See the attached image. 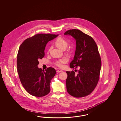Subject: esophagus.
I'll return each instance as SVG.
<instances>
[{
	"label": "esophagus",
	"instance_id": "esophagus-1",
	"mask_svg": "<svg viewBox=\"0 0 121 121\" xmlns=\"http://www.w3.org/2000/svg\"><path fill=\"white\" fill-rule=\"evenodd\" d=\"M62 71V70H60V69H58L57 70V73H60V72H61Z\"/></svg>",
	"mask_w": 121,
	"mask_h": 121
}]
</instances>
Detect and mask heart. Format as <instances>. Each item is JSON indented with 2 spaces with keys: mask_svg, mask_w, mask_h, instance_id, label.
Returning a JSON list of instances; mask_svg holds the SVG:
<instances>
[{
  "mask_svg": "<svg viewBox=\"0 0 121 121\" xmlns=\"http://www.w3.org/2000/svg\"><path fill=\"white\" fill-rule=\"evenodd\" d=\"M55 43V45L57 48L62 50L66 49L68 45L67 41L65 39L61 37L57 38L56 40ZM50 50V48L48 50V52H49ZM67 61L68 60L66 58H63L56 60L54 64L57 67L62 68L64 67V64H65L66 63H67Z\"/></svg>",
  "mask_w": 121,
  "mask_h": 121,
  "instance_id": "b5f03b06",
  "label": "heart"
}]
</instances>
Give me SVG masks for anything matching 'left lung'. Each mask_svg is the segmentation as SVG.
I'll list each match as a JSON object with an SVG mask.
<instances>
[{
  "mask_svg": "<svg viewBox=\"0 0 121 121\" xmlns=\"http://www.w3.org/2000/svg\"><path fill=\"white\" fill-rule=\"evenodd\" d=\"M75 39L76 49L70 67H80L78 73L67 71V91L76 98L90 95L95 89L99 79L101 59L98 47L92 37L78 29H70L64 34Z\"/></svg>",
  "mask_w": 121,
  "mask_h": 121,
  "instance_id": "left-lung-1",
  "label": "left lung"
}]
</instances>
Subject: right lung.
Masks as SVG:
<instances>
[{
  "label": "right lung",
  "instance_id": "right-lung-1",
  "mask_svg": "<svg viewBox=\"0 0 121 121\" xmlns=\"http://www.w3.org/2000/svg\"><path fill=\"white\" fill-rule=\"evenodd\" d=\"M58 35L38 34L26 39L21 44L17 57V72L22 84L31 95L42 97L50 92V82L56 74L53 67L39 68L38 60L44 56L47 43Z\"/></svg>",
  "mask_w": 121,
  "mask_h": 121
}]
</instances>
